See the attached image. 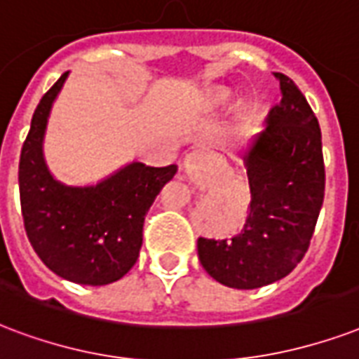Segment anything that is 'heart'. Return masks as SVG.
Wrapping results in <instances>:
<instances>
[{
	"mask_svg": "<svg viewBox=\"0 0 359 359\" xmlns=\"http://www.w3.org/2000/svg\"><path fill=\"white\" fill-rule=\"evenodd\" d=\"M226 97H228V94H220V95H218V100H220V101H224V100H226Z\"/></svg>",
	"mask_w": 359,
	"mask_h": 359,
	"instance_id": "obj_1",
	"label": "heart"
}]
</instances>
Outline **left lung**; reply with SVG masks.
Returning <instances> with one entry per match:
<instances>
[{
	"instance_id": "1",
	"label": "left lung",
	"mask_w": 359,
	"mask_h": 359,
	"mask_svg": "<svg viewBox=\"0 0 359 359\" xmlns=\"http://www.w3.org/2000/svg\"><path fill=\"white\" fill-rule=\"evenodd\" d=\"M280 101L245 154L250 212L231 239H198L205 271L224 286L254 290L280 280L307 254L324 203L322 131L290 76L275 73Z\"/></svg>"
}]
</instances>
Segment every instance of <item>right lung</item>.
Wrapping results in <instances>:
<instances>
[{"label":"right lung","mask_w":359,"mask_h":359,"mask_svg":"<svg viewBox=\"0 0 359 359\" xmlns=\"http://www.w3.org/2000/svg\"><path fill=\"white\" fill-rule=\"evenodd\" d=\"M69 73L41 97L18 163L20 207L27 239L41 262L58 277L103 286L135 265L143 245V224L156 196L177 173V165L150 168L133 161L95 186H65L43 158L48 113Z\"/></svg>","instance_id":"obj_1"}]
</instances>
